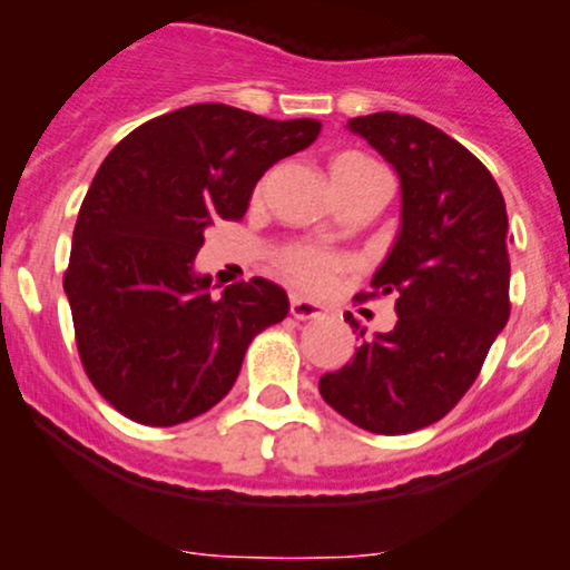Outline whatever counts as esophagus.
<instances>
[{"label": "esophagus", "mask_w": 570, "mask_h": 570, "mask_svg": "<svg viewBox=\"0 0 570 570\" xmlns=\"http://www.w3.org/2000/svg\"><path fill=\"white\" fill-rule=\"evenodd\" d=\"M289 314L295 320H317V317H325V308H322L320 303L306 301V297L292 295L289 297Z\"/></svg>", "instance_id": "esophagus-1"}]
</instances>
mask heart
Listing matches in <instances>:
<instances>
[{
  "label": "heart",
  "instance_id": "obj_1",
  "mask_svg": "<svg viewBox=\"0 0 570 570\" xmlns=\"http://www.w3.org/2000/svg\"><path fill=\"white\" fill-rule=\"evenodd\" d=\"M327 170H331L333 187H336L338 198L353 189L366 187L375 181H389L386 168L377 163L375 157L364 151H338L327 159ZM275 269L284 275L289 284L306 292H322L336 281L347 269V258L338 253H327L317 248H306V245H292L275 256Z\"/></svg>",
  "mask_w": 570,
  "mask_h": 570
}]
</instances>
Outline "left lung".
<instances>
[{
    "label": "left lung",
    "mask_w": 570,
    "mask_h": 570,
    "mask_svg": "<svg viewBox=\"0 0 570 570\" xmlns=\"http://www.w3.org/2000/svg\"><path fill=\"white\" fill-rule=\"evenodd\" d=\"M402 181V232L361 301L394 297L396 325L320 377L327 405L361 430L402 435L444 419L480 375L510 317L508 209L491 170L413 115L350 120ZM350 327H361L344 314Z\"/></svg>",
    "instance_id": "8db88e82"
}]
</instances>
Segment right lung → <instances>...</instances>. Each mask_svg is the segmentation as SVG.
<instances>
[{
  "mask_svg": "<svg viewBox=\"0 0 570 570\" xmlns=\"http://www.w3.org/2000/svg\"><path fill=\"white\" fill-rule=\"evenodd\" d=\"M314 118L193 105L126 135L79 206L62 286L85 375L131 422L174 428L215 407L250 342L289 312L281 286L220 297L193 273L204 232L239 220L264 170L317 140Z\"/></svg>",
  "mask_w": 570,
  "mask_h": 570,
  "instance_id": "1",
  "label": "right lung"
}]
</instances>
